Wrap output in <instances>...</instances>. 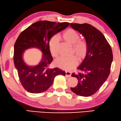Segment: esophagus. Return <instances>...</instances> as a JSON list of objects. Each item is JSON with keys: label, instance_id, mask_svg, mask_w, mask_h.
<instances>
[{"label": "esophagus", "instance_id": "esophagus-1", "mask_svg": "<svg viewBox=\"0 0 121 121\" xmlns=\"http://www.w3.org/2000/svg\"><path fill=\"white\" fill-rule=\"evenodd\" d=\"M65 75H66L67 77H70L71 76V72H69V71H66V72H65Z\"/></svg>", "mask_w": 121, "mask_h": 121}]
</instances>
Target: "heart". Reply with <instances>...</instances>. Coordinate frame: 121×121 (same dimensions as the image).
<instances>
[{
	"label": "heart",
	"instance_id": "heart-1",
	"mask_svg": "<svg viewBox=\"0 0 121 121\" xmlns=\"http://www.w3.org/2000/svg\"><path fill=\"white\" fill-rule=\"evenodd\" d=\"M62 39L71 45H73V51L76 53L79 60H82L87 55V44L84 40L79 39L80 36L78 32L73 29H68L61 36ZM49 49L53 57L58 55V41L56 37H53L49 42ZM77 58L75 56L59 57L55 60V64L58 68L65 70H69L77 64Z\"/></svg>",
	"mask_w": 121,
	"mask_h": 121
}]
</instances>
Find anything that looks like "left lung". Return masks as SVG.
I'll return each instance as SVG.
<instances>
[{"mask_svg":"<svg viewBox=\"0 0 121 121\" xmlns=\"http://www.w3.org/2000/svg\"><path fill=\"white\" fill-rule=\"evenodd\" d=\"M70 26L84 37L88 47L86 57L77 68L80 72L71 75L78 79L79 82L71 90L80 96L92 95L109 75L113 58L112 48L102 33L93 26L70 23Z\"/></svg>","mask_w":121,"mask_h":121,"instance_id":"obj_1","label":"left lung"}]
</instances>
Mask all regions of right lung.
<instances>
[{"mask_svg":"<svg viewBox=\"0 0 121 121\" xmlns=\"http://www.w3.org/2000/svg\"><path fill=\"white\" fill-rule=\"evenodd\" d=\"M69 24L37 21L21 32L17 37L14 46V63L21 85L27 92L31 93L44 92L52 85L56 76H65V72L61 69L49 68L53 60L49 42L53 35L64 30ZM31 48H36L43 53L40 62L35 66L27 65L23 60L24 51Z\"/></svg>","mask_w":121,"mask_h":121,"instance_id":"right-lung-1","label":"right lung"}]
</instances>
